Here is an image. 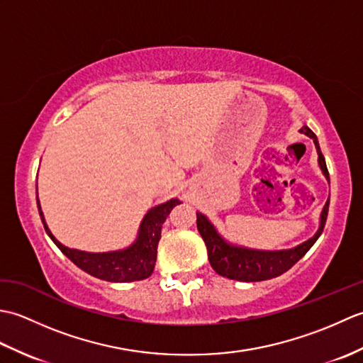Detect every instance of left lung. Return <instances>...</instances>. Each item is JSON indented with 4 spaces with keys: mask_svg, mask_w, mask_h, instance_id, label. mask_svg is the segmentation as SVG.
<instances>
[{
    "mask_svg": "<svg viewBox=\"0 0 363 363\" xmlns=\"http://www.w3.org/2000/svg\"><path fill=\"white\" fill-rule=\"evenodd\" d=\"M301 133L309 135L318 151V164L323 169V173L329 179V172L326 167L325 156L321 154L320 145L312 130L303 126ZM329 211V199L321 212V225L318 233L315 234L311 240L304 242L303 245L296 246L293 250L287 251H254L246 248H237V246L228 245L223 238L217 234L207 218L203 213L196 212V226L199 234H201L203 240L207 246V257H209L211 267L217 272L220 276L229 277V279L243 281V282H257V281H267L273 279V277L281 276L287 272L296 262L304 256V254L312 248V245L318 240L323 229L326 225Z\"/></svg>",
    "mask_w": 363,
    "mask_h": 363,
    "instance_id": "left-lung-1",
    "label": "left lung"
}]
</instances>
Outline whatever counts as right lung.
I'll use <instances>...</instances> for the list:
<instances>
[{"label":"right lung","instance_id":"add662e5","mask_svg":"<svg viewBox=\"0 0 363 363\" xmlns=\"http://www.w3.org/2000/svg\"><path fill=\"white\" fill-rule=\"evenodd\" d=\"M177 204H181V201H177V199H169V201L154 207V209L146 213L140 225V233H138L135 243L133 246H129L128 250L115 252H84L67 248V246L59 243L56 238L52 237L43 220L40 204H38L37 199L38 213H40L43 228L46 230V234L51 237V240L56 243L57 248L62 251L74 265H78L86 273L98 277V279L109 282L143 281L146 277L151 276L154 265H156L157 245L160 240L162 225H164V221L167 220L168 213L172 212L173 207Z\"/></svg>","mask_w":363,"mask_h":363}]
</instances>
